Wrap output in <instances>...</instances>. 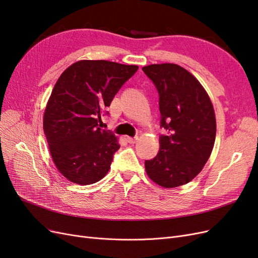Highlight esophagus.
Returning <instances> with one entry per match:
<instances>
[{"mask_svg": "<svg viewBox=\"0 0 258 258\" xmlns=\"http://www.w3.org/2000/svg\"><path fill=\"white\" fill-rule=\"evenodd\" d=\"M137 140H138V137H135V138H130V137H128V138H127V141H128V143H130V144H134V143H136V142H137Z\"/></svg>", "mask_w": 258, "mask_h": 258, "instance_id": "esophagus-1", "label": "esophagus"}]
</instances>
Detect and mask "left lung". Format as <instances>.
Instances as JSON below:
<instances>
[{"label":"left lung","mask_w":258,"mask_h":258,"mask_svg":"<svg viewBox=\"0 0 258 258\" xmlns=\"http://www.w3.org/2000/svg\"><path fill=\"white\" fill-rule=\"evenodd\" d=\"M159 95V152L145 160L151 179L166 188L190 182L212 153L216 121L212 102L196 77L173 63L142 68Z\"/></svg>","instance_id":"left-lung-1"}]
</instances>
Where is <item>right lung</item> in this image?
Here are the masks:
<instances>
[{
	"label": "right lung",
	"mask_w": 258,
	"mask_h": 258,
	"mask_svg": "<svg viewBox=\"0 0 258 258\" xmlns=\"http://www.w3.org/2000/svg\"><path fill=\"white\" fill-rule=\"evenodd\" d=\"M137 66L81 60L60 75L44 113V134L60 173L80 185L93 184L111 168L117 138L99 127L101 115Z\"/></svg>",
	"instance_id": "add662e5"
}]
</instances>
